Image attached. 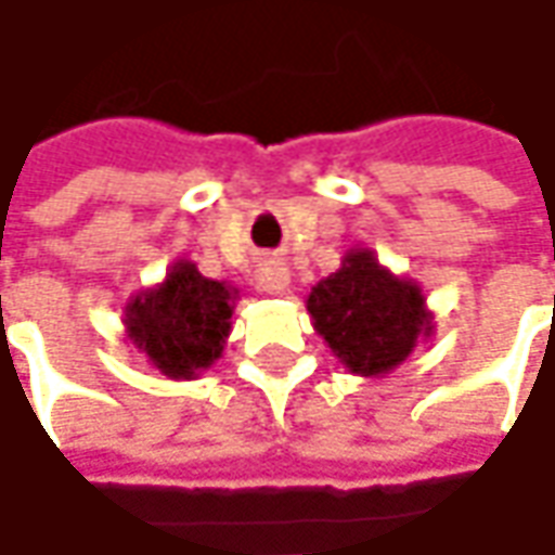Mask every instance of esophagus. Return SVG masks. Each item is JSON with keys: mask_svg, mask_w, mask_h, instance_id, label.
Listing matches in <instances>:
<instances>
[{"mask_svg": "<svg viewBox=\"0 0 555 555\" xmlns=\"http://www.w3.org/2000/svg\"><path fill=\"white\" fill-rule=\"evenodd\" d=\"M258 282L263 292L270 295H282L292 282V273H288V263L279 258H263L258 267Z\"/></svg>", "mask_w": 555, "mask_h": 555, "instance_id": "esophagus-1", "label": "esophagus"}]
</instances>
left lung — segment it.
<instances>
[{"label": "left lung", "mask_w": 555, "mask_h": 555, "mask_svg": "<svg viewBox=\"0 0 555 555\" xmlns=\"http://www.w3.org/2000/svg\"><path fill=\"white\" fill-rule=\"evenodd\" d=\"M315 332L353 374L392 372L430 335L421 288L387 273L372 251H350L307 297Z\"/></svg>", "instance_id": "left-lung-1"}]
</instances>
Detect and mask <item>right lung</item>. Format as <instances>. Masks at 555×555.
I'll return each instance as SVG.
<instances>
[{
    "mask_svg": "<svg viewBox=\"0 0 555 555\" xmlns=\"http://www.w3.org/2000/svg\"><path fill=\"white\" fill-rule=\"evenodd\" d=\"M233 295L223 282L205 279L196 263L181 260L159 288L134 297L125 322L134 344L168 377H193L223 350Z\"/></svg>",
    "mask_w": 555,
    "mask_h": 555,
    "instance_id": "1",
    "label": "right lung"
}]
</instances>
